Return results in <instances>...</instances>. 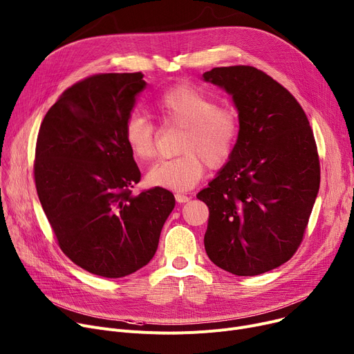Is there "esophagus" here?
<instances>
[{
	"instance_id": "esophagus-1",
	"label": "esophagus",
	"mask_w": 354,
	"mask_h": 354,
	"mask_svg": "<svg viewBox=\"0 0 354 354\" xmlns=\"http://www.w3.org/2000/svg\"><path fill=\"white\" fill-rule=\"evenodd\" d=\"M175 199H176L178 203H186L187 201L191 199V196H186V195H183V194H176V195H175Z\"/></svg>"
}]
</instances>
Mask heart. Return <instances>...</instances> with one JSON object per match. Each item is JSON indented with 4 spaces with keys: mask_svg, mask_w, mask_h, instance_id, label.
Masks as SVG:
<instances>
[{
    "mask_svg": "<svg viewBox=\"0 0 354 354\" xmlns=\"http://www.w3.org/2000/svg\"><path fill=\"white\" fill-rule=\"evenodd\" d=\"M155 111L165 127L183 128L179 156L152 165L147 182L171 191H187L203 176L205 162L210 168L225 165L236 147L241 121L236 111L218 106L203 91L179 85L163 92ZM124 138L138 160H148L156 152V129L139 112H131L124 122Z\"/></svg>",
    "mask_w": 354,
    "mask_h": 354,
    "instance_id": "1",
    "label": "heart"
}]
</instances>
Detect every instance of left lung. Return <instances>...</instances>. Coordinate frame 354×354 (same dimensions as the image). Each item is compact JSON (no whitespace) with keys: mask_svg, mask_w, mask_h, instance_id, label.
<instances>
[{"mask_svg":"<svg viewBox=\"0 0 354 354\" xmlns=\"http://www.w3.org/2000/svg\"><path fill=\"white\" fill-rule=\"evenodd\" d=\"M238 109L241 133L225 167L196 198L209 207L205 249L218 268L256 276L297 250L319 192L308 116L292 93L249 65L207 71Z\"/></svg>","mask_w":354,"mask_h":354,"instance_id":"1","label":"left lung"}]
</instances>
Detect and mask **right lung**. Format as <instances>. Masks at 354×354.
Here are the masks:
<instances>
[{"instance_id": "obj_1", "label": "right lung", "mask_w": 354, "mask_h": 354, "mask_svg": "<svg viewBox=\"0 0 354 354\" xmlns=\"http://www.w3.org/2000/svg\"><path fill=\"white\" fill-rule=\"evenodd\" d=\"M140 73L100 74L68 88L41 124L34 176L62 252L102 277L149 263L175 207L163 187L132 195L140 179L124 122L147 86Z\"/></svg>"}]
</instances>
